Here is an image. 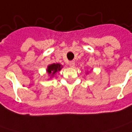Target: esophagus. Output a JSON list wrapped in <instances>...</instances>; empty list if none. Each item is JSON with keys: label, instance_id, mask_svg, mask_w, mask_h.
Returning a JSON list of instances; mask_svg holds the SVG:
<instances>
[{"label": "esophagus", "instance_id": "esophagus-1", "mask_svg": "<svg viewBox=\"0 0 132 132\" xmlns=\"http://www.w3.org/2000/svg\"><path fill=\"white\" fill-rule=\"evenodd\" d=\"M69 65H70V68H74V66H75V62H74L73 61H71V62H70Z\"/></svg>", "mask_w": 132, "mask_h": 132}]
</instances>
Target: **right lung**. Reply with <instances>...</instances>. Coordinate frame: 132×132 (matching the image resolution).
Wrapping results in <instances>:
<instances>
[{
	"instance_id": "right-lung-1",
	"label": "right lung",
	"mask_w": 132,
	"mask_h": 132,
	"mask_svg": "<svg viewBox=\"0 0 132 132\" xmlns=\"http://www.w3.org/2000/svg\"><path fill=\"white\" fill-rule=\"evenodd\" d=\"M62 68V66L60 64L53 63L48 65V68H47V72H48V75H50L51 77H53L54 74L59 70H61Z\"/></svg>"
}]
</instances>
